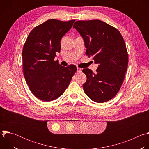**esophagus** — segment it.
<instances>
[{
	"instance_id": "1",
	"label": "esophagus",
	"mask_w": 149,
	"mask_h": 149,
	"mask_svg": "<svg viewBox=\"0 0 149 149\" xmlns=\"http://www.w3.org/2000/svg\"><path fill=\"white\" fill-rule=\"evenodd\" d=\"M77 71V72H81L82 71V69L80 68H79V67H78Z\"/></svg>"
}]
</instances>
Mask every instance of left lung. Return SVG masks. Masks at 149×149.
I'll return each instance as SVG.
<instances>
[{"label":"left lung","instance_id":"obj_1","mask_svg":"<svg viewBox=\"0 0 149 149\" xmlns=\"http://www.w3.org/2000/svg\"><path fill=\"white\" fill-rule=\"evenodd\" d=\"M73 28L84 39L86 55L99 64L95 74L83 69L87 76L84 92L95 102L108 101L119 91L128 67L124 40L117 28L97 19L76 21Z\"/></svg>","mask_w":149,"mask_h":149}]
</instances>
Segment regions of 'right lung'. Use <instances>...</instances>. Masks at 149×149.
I'll list each match as a JSON object with an SVG mask.
<instances>
[{
  "label": "right lung",
  "instance_id": "obj_1",
  "mask_svg": "<svg viewBox=\"0 0 149 149\" xmlns=\"http://www.w3.org/2000/svg\"><path fill=\"white\" fill-rule=\"evenodd\" d=\"M75 20L49 19L29 33L22 50L23 72L32 94L44 101L58 98L64 93L77 71L74 65L62 67L54 61L61 50V40Z\"/></svg>",
  "mask_w": 149,
  "mask_h": 149
}]
</instances>
